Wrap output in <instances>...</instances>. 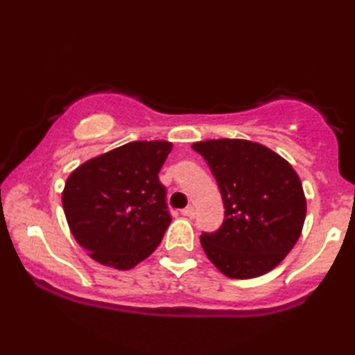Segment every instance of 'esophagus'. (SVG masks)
Returning <instances> with one entry per match:
<instances>
[{"instance_id": "esophagus-1", "label": "esophagus", "mask_w": 355, "mask_h": 355, "mask_svg": "<svg viewBox=\"0 0 355 355\" xmlns=\"http://www.w3.org/2000/svg\"><path fill=\"white\" fill-rule=\"evenodd\" d=\"M181 214L187 218H194L196 217V209H194V207H186V209H184Z\"/></svg>"}]
</instances>
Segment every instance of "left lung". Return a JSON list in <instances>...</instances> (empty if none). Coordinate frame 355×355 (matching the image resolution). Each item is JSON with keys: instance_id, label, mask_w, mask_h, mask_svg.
<instances>
[{"instance_id": "1", "label": "left lung", "mask_w": 355, "mask_h": 355, "mask_svg": "<svg viewBox=\"0 0 355 355\" xmlns=\"http://www.w3.org/2000/svg\"><path fill=\"white\" fill-rule=\"evenodd\" d=\"M217 179L225 220L200 245L220 272L252 279L272 270L300 238L306 215L302 181L268 146L239 138L197 141Z\"/></svg>"}]
</instances>
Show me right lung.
Returning <instances> with one entry per match:
<instances>
[{
  "mask_svg": "<svg viewBox=\"0 0 355 355\" xmlns=\"http://www.w3.org/2000/svg\"><path fill=\"white\" fill-rule=\"evenodd\" d=\"M173 144L130 141L87 159L65 182L62 204L78 245L109 268L146 259L171 223L158 173Z\"/></svg>",
  "mask_w": 355,
  "mask_h": 355,
  "instance_id": "obj_1",
  "label": "right lung"
}]
</instances>
